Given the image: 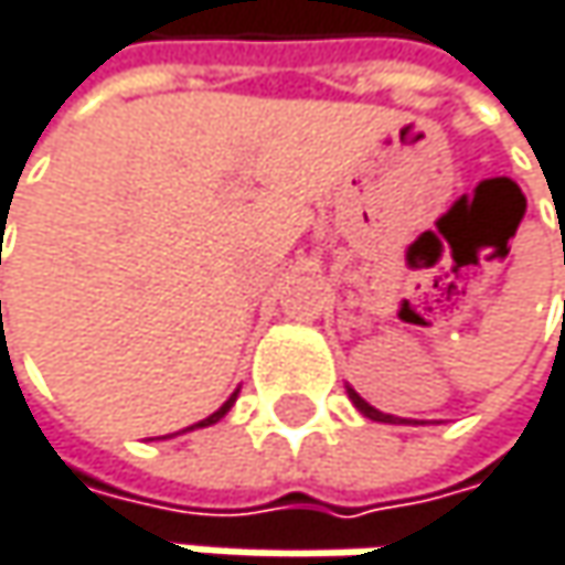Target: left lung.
Here are the masks:
<instances>
[{
    "instance_id": "1",
    "label": "left lung",
    "mask_w": 565,
    "mask_h": 565,
    "mask_svg": "<svg viewBox=\"0 0 565 565\" xmlns=\"http://www.w3.org/2000/svg\"><path fill=\"white\" fill-rule=\"evenodd\" d=\"M347 392H350V402H353V405H356V408H360V415H366V418H370V422L398 424V418H395V415H383V412H380V408H373V405H370V402H363V398H360V395H356V392H353V388H347Z\"/></svg>"
}]
</instances>
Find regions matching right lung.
<instances>
[{"mask_svg": "<svg viewBox=\"0 0 565 565\" xmlns=\"http://www.w3.org/2000/svg\"><path fill=\"white\" fill-rule=\"evenodd\" d=\"M234 398H237V392H234V395H231V398H227V402H224V405H222V408H218V412H215V415H209V418H202V422H199V424H192V427H185V430H195V427H209V424L222 422L224 415H227V412H231V405H234Z\"/></svg>", "mask_w": 565, "mask_h": 565, "instance_id": "obj_1", "label": "right lung"}]
</instances>
